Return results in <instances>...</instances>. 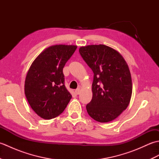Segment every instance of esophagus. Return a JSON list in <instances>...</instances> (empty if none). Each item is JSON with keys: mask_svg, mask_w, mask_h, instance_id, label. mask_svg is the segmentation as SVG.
Segmentation results:
<instances>
[{"mask_svg": "<svg viewBox=\"0 0 159 159\" xmlns=\"http://www.w3.org/2000/svg\"><path fill=\"white\" fill-rule=\"evenodd\" d=\"M75 93H76V94H77V95H79V94L80 93V89H79V88L76 89L75 90Z\"/></svg>", "mask_w": 159, "mask_h": 159, "instance_id": "1", "label": "esophagus"}]
</instances>
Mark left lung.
Returning <instances> with one entry per match:
<instances>
[{
	"label": "left lung",
	"mask_w": 159,
	"mask_h": 159,
	"mask_svg": "<svg viewBox=\"0 0 159 159\" xmlns=\"http://www.w3.org/2000/svg\"><path fill=\"white\" fill-rule=\"evenodd\" d=\"M79 52L94 74L87 113L99 122L113 121L130 101L133 84L128 64L117 50L104 44L82 46Z\"/></svg>",
	"instance_id": "8db88e82"
}]
</instances>
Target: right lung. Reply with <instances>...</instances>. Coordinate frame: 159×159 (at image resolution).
Wrapping results in <instances>:
<instances>
[{"mask_svg": "<svg viewBox=\"0 0 159 159\" xmlns=\"http://www.w3.org/2000/svg\"><path fill=\"white\" fill-rule=\"evenodd\" d=\"M76 48L75 45L49 46L30 67L25 79V93L32 109L43 119L59 116L72 98L64 85L63 68Z\"/></svg>", "mask_w": 159, "mask_h": 159, "instance_id": "right-lung-1", "label": "right lung"}]
</instances>
